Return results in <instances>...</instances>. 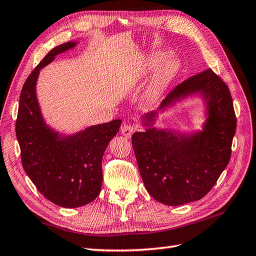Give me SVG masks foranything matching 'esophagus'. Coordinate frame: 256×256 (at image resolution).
I'll list each match as a JSON object with an SVG mask.
<instances>
[{
    "label": "esophagus",
    "instance_id": "1",
    "mask_svg": "<svg viewBox=\"0 0 256 256\" xmlns=\"http://www.w3.org/2000/svg\"><path fill=\"white\" fill-rule=\"evenodd\" d=\"M135 132V128L131 125H124V126L121 128V133L123 136H125L126 138H130L132 136V134Z\"/></svg>",
    "mask_w": 256,
    "mask_h": 256
}]
</instances>
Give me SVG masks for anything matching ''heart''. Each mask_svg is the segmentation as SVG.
<instances>
[{"instance_id":"obj_1","label":"heart","mask_w":256,"mask_h":256,"mask_svg":"<svg viewBox=\"0 0 256 256\" xmlns=\"http://www.w3.org/2000/svg\"><path fill=\"white\" fill-rule=\"evenodd\" d=\"M160 60V55H152L148 57V60L144 64V70L145 72H150V70L156 66V64ZM174 72V62L172 60H167L162 66L160 68L158 72H157L154 80L152 81V84L148 89V94L150 98H155L158 96L162 90L164 89L165 84H167V81L170 80V76Z\"/></svg>"}]
</instances>
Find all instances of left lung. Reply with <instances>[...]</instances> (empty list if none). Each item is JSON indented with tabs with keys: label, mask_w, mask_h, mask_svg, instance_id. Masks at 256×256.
Wrapping results in <instances>:
<instances>
[{
	"label": "left lung",
	"mask_w": 256,
	"mask_h": 256,
	"mask_svg": "<svg viewBox=\"0 0 256 256\" xmlns=\"http://www.w3.org/2000/svg\"><path fill=\"white\" fill-rule=\"evenodd\" d=\"M198 94L206 104L203 130L192 134L152 126L160 110ZM148 128L132 136L145 188L167 206L197 201L214 186L231 157L236 118L228 86L211 69L192 76L172 90L154 112L142 116Z\"/></svg>",
	"instance_id": "8db88e82"
}]
</instances>
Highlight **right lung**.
<instances>
[{
	"label": "right lung",
	"instance_id": "right-lung-1",
	"mask_svg": "<svg viewBox=\"0 0 256 256\" xmlns=\"http://www.w3.org/2000/svg\"><path fill=\"white\" fill-rule=\"evenodd\" d=\"M76 45L77 42H68L52 48L32 70L20 92L15 125L27 176L46 199L64 208L82 206L99 196L102 157L121 126V120H113L62 135L46 124L36 96L38 74L57 55Z\"/></svg>",
	"mask_w": 256,
	"mask_h": 256
}]
</instances>
